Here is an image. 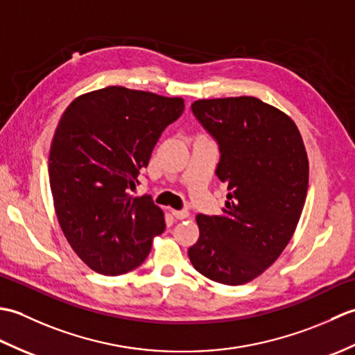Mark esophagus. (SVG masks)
<instances>
[{
    "label": "esophagus",
    "mask_w": 355,
    "mask_h": 355,
    "mask_svg": "<svg viewBox=\"0 0 355 355\" xmlns=\"http://www.w3.org/2000/svg\"><path fill=\"white\" fill-rule=\"evenodd\" d=\"M172 215L177 218V220H186V218H189V212L187 210H172Z\"/></svg>",
    "instance_id": "esophagus-1"
}]
</instances>
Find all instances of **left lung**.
<instances>
[{"instance_id": "1", "label": "left lung", "mask_w": 355, "mask_h": 355, "mask_svg": "<svg viewBox=\"0 0 355 355\" xmlns=\"http://www.w3.org/2000/svg\"><path fill=\"white\" fill-rule=\"evenodd\" d=\"M192 112L220 146L216 175L227 186L221 215H197L187 254L215 282L243 285L290 243L308 191V157L296 123L256 97L202 99Z\"/></svg>"}]
</instances>
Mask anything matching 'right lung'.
<instances>
[{
    "label": "right lung",
    "instance_id": "1",
    "mask_svg": "<svg viewBox=\"0 0 355 355\" xmlns=\"http://www.w3.org/2000/svg\"><path fill=\"white\" fill-rule=\"evenodd\" d=\"M183 110L182 97L107 87L76 97L59 120L49 157L53 202L74 253L97 273L139 267L163 233V210L130 189Z\"/></svg>",
    "mask_w": 355,
    "mask_h": 355
}]
</instances>
